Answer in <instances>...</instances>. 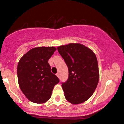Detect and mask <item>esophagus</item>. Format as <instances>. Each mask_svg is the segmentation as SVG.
<instances>
[{"label":"esophagus","instance_id":"obj_1","mask_svg":"<svg viewBox=\"0 0 124 124\" xmlns=\"http://www.w3.org/2000/svg\"><path fill=\"white\" fill-rule=\"evenodd\" d=\"M56 76H57L58 78H59V73H56Z\"/></svg>","mask_w":124,"mask_h":124}]
</instances>
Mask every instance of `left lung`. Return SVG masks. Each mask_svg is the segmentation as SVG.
<instances>
[{"mask_svg": "<svg viewBox=\"0 0 124 124\" xmlns=\"http://www.w3.org/2000/svg\"><path fill=\"white\" fill-rule=\"evenodd\" d=\"M68 68V80L63 83L64 95L68 102L79 104L93 95L99 80L97 59L94 52L79 43L58 46Z\"/></svg>", "mask_w": 124, "mask_h": 124, "instance_id": "obj_1", "label": "left lung"}]
</instances>
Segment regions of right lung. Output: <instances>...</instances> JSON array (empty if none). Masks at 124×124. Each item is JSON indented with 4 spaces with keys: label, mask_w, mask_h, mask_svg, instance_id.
Here are the masks:
<instances>
[{
    "label": "right lung",
    "mask_w": 124,
    "mask_h": 124,
    "mask_svg": "<svg viewBox=\"0 0 124 124\" xmlns=\"http://www.w3.org/2000/svg\"><path fill=\"white\" fill-rule=\"evenodd\" d=\"M56 48L54 46L34 48L24 54L17 66L18 82L21 92L33 103L42 104L51 98L59 79L51 72L48 60Z\"/></svg>",
    "instance_id": "add662e5"
}]
</instances>
